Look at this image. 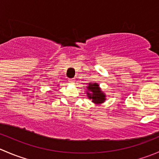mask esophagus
Returning a JSON list of instances; mask_svg holds the SVG:
<instances>
[{"label":"esophagus","mask_w":159,"mask_h":159,"mask_svg":"<svg viewBox=\"0 0 159 159\" xmlns=\"http://www.w3.org/2000/svg\"><path fill=\"white\" fill-rule=\"evenodd\" d=\"M68 81H69L70 84H74V83L75 82V79H74V78H71V79L68 80Z\"/></svg>","instance_id":"1"}]
</instances>
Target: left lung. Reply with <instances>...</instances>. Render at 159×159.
<instances>
[{"mask_svg":"<svg viewBox=\"0 0 159 159\" xmlns=\"http://www.w3.org/2000/svg\"><path fill=\"white\" fill-rule=\"evenodd\" d=\"M85 92L87 93V96L89 99H91V102L96 105H99L106 100V94L104 91H102L100 86L98 83H89L86 87Z\"/></svg>","mask_w":159,"mask_h":159,"instance_id":"8db88e82","label":"left lung"}]
</instances>
